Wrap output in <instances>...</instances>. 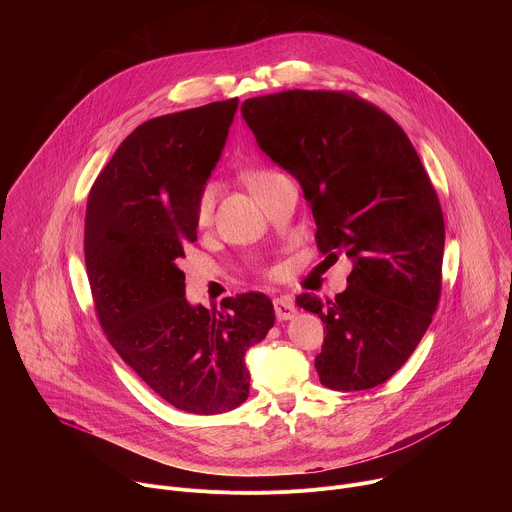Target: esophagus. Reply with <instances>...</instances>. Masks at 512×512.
Returning <instances> with one entry per match:
<instances>
[{
	"mask_svg": "<svg viewBox=\"0 0 512 512\" xmlns=\"http://www.w3.org/2000/svg\"><path fill=\"white\" fill-rule=\"evenodd\" d=\"M275 305V315L279 321H287V319H293L297 315V307H295V301L293 297L289 295H281L273 301Z\"/></svg>",
	"mask_w": 512,
	"mask_h": 512,
	"instance_id": "esophagus-1",
	"label": "esophagus"
}]
</instances>
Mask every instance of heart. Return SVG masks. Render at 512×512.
Listing matches in <instances>:
<instances>
[{
    "instance_id": "heart-1",
    "label": "heart",
    "mask_w": 512,
    "mask_h": 512,
    "mask_svg": "<svg viewBox=\"0 0 512 512\" xmlns=\"http://www.w3.org/2000/svg\"><path fill=\"white\" fill-rule=\"evenodd\" d=\"M267 175H271V173H269V171H253V173L247 177L249 187H253L257 181H261V179L267 177ZM213 203H215V191H213L211 185H207V187L201 191V195H199V199H197V209H195L197 221H199L201 225H207V223L211 221Z\"/></svg>"
}]
</instances>
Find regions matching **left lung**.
<instances>
[{"label": "left lung", "instance_id": "1", "mask_svg": "<svg viewBox=\"0 0 512 512\" xmlns=\"http://www.w3.org/2000/svg\"><path fill=\"white\" fill-rule=\"evenodd\" d=\"M241 115L299 181L319 249L353 263L335 301L297 297L325 323L321 383L345 393L385 383L421 343L441 295L445 221L413 143L379 107L339 91L251 97Z\"/></svg>", "mask_w": 512, "mask_h": 512}]
</instances>
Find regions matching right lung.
I'll list each match as a JSON object with an SVG mask.
<instances>
[{"label": "right lung", "instance_id": "add662e5", "mask_svg": "<svg viewBox=\"0 0 512 512\" xmlns=\"http://www.w3.org/2000/svg\"><path fill=\"white\" fill-rule=\"evenodd\" d=\"M239 99L141 123L95 179L85 267L101 327L119 357L169 405L193 415L237 409L245 355L275 323L263 293L191 305L177 261L197 239V199L221 159Z\"/></svg>", "mask_w": 512, "mask_h": 512}]
</instances>
